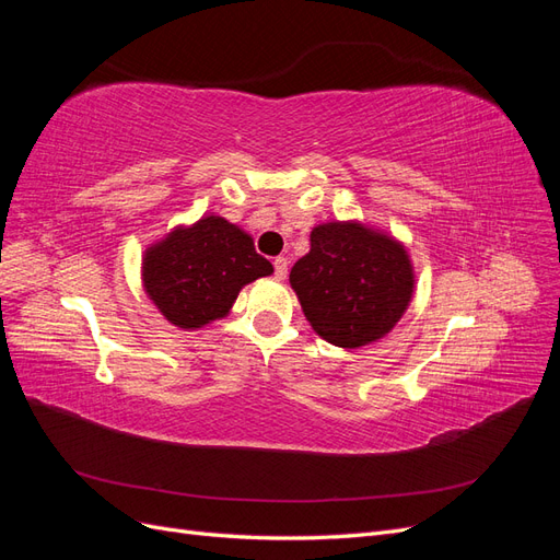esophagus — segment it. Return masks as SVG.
<instances>
[{
    "label": "esophagus",
    "mask_w": 560,
    "mask_h": 560,
    "mask_svg": "<svg viewBox=\"0 0 560 560\" xmlns=\"http://www.w3.org/2000/svg\"><path fill=\"white\" fill-rule=\"evenodd\" d=\"M273 268H276V278H278V280H284V278H287V259H284V257H278V259L273 261Z\"/></svg>",
    "instance_id": "obj_1"
}]
</instances>
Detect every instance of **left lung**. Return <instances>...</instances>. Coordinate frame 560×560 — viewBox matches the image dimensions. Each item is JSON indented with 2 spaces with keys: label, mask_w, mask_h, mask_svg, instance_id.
<instances>
[{
  "label": "left lung",
  "mask_w": 560,
  "mask_h": 560,
  "mask_svg": "<svg viewBox=\"0 0 560 560\" xmlns=\"http://www.w3.org/2000/svg\"><path fill=\"white\" fill-rule=\"evenodd\" d=\"M290 284L319 338L338 348L378 341L401 319L413 296V264L389 233L362 222H327L311 231Z\"/></svg>",
  "instance_id": "8db88e82"
}]
</instances>
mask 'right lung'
<instances>
[{
    "label": "right lung",
    "mask_w": 560,
    "mask_h": 560,
    "mask_svg": "<svg viewBox=\"0 0 560 560\" xmlns=\"http://www.w3.org/2000/svg\"><path fill=\"white\" fill-rule=\"evenodd\" d=\"M273 273L252 235L208 214L147 247L142 284L161 315L179 329H200L229 315L245 284Z\"/></svg>",
    "instance_id": "1"
}]
</instances>
